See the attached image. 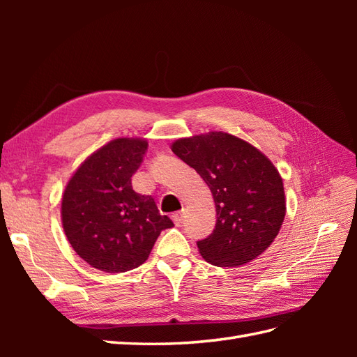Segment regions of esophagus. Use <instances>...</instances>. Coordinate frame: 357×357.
<instances>
[{"label":"esophagus","instance_id":"1","mask_svg":"<svg viewBox=\"0 0 357 357\" xmlns=\"http://www.w3.org/2000/svg\"><path fill=\"white\" fill-rule=\"evenodd\" d=\"M171 219H172V222H174V225H176V226H181V223H183V211L172 213Z\"/></svg>","mask_w":357,"mask_h":357}]
</instances>
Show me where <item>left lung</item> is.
I'll return each mask as SVG.
<instances>
[{"mask_svg":"<svg viewBox=\"0 0 357 357\" xmlns=\"http://www.w3.org/2000/svg\"><path fill=\"white\" fill-rule=\"evenodd\" d=\"M171 150L207 183L218 220L197 241L215 266H238L271 245L286 214L283 180L265 155L241 138L210 132L172 143Z\"/></svg>","mask_w":357,"mask_h":357,"instance_id":"1","label":"left lung"}]
</instances>
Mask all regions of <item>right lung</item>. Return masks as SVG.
Instances as JSON below:
<instances>
[{"label":"right lung","mask_w":357,"mask_h":357,"mask_svg":"<svg viewBox=\"0 0 357 357\" xmlns=\"http://www.w3.org/2000/svg\"><path fill=\"white\" fill-rule=\"evenodd\" d=\"M147 142L117 138L86 159L62 195V226L83 261L105 273H125L147 261L159 234L172 228L155 199L132 189Z\"/></svg>","instance_id":"obj_1"}]
</instances>
